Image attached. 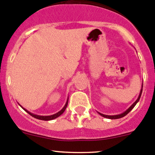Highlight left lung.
<instances>
[{
	"instance_id": "obj_1",
	"label": "left lung",
	"mask_w": 155,
	"mask_h": 155,
	"mask_svg": "<svg viewBox=\"0 0 155 155\" xmlns=\"http://www.w3.org/2000/svg\"><path fill=\"white\" fill-rule=\"evenodd\" d=\"M142 91H143V88L141 89V91H140V96H139L138 99H137V101H136L135 102H134V104H133V105L131 106V107H130L129 109H127V110L125 111V112H123L122 114H120V115H104V114H101V113H100V112H99V114H100V115H102L103 117H104V118H110V119H117V118H122V117L125 116L126 115H127V114L129 113V112H130L131 110H132V109H133V108H134V107H135V106H136V104H137V103H138L139 100L140 99V97H141V94H142Z\"/></svg>"
}]
</instances>
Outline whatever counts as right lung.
Instances as JSON below:
<instances>
[{
	"label": "right lung",
	"mask_w": 155,
	"mask_h": 155,
	"mask_svg": "<svg viewBox=\"0 0 155 155\" xmlns=\"http://www.w3.org/2000/svg\"><path fill=\"white\" fill-rule=\"evenodd\" d=\"M68 101H67L66 104H65V106H64V107L63 109H61V110L59 111V112H58V113L54 114V115H49V116H41V115H34V114H32V113H31V112H29L28 111H27V110H26V109H24L26 111V112H28V113L29 114V115H31V116L34 117V118H37V119H40V120H43V121H49V120H52V119H54V118H58V117L60 116V115H61V114H63V112H64L65 109H66L67 107H68Z\"/></svg>",
	"instance_id": "1"
}]
</instances>
